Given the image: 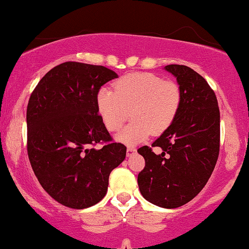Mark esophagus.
Masks as SVG:
<instances>
[{
    "mask_svg": "<svg viewBox=\"0 0 249 249\" xmlns=\"http://www.w3.org/2000/svg\"><path fill=\"white\" fill-rule=\"evenodd\" d=\"M135 152H137V149H135L134 147H131V146H128V147H127V149H126V154H127V156H132Z\"/></svg>",
    "mask_w": 249,
    "mask_h": 249,
    "instance_id": "34e87169",
    "label": "esophagus"
}]
</instances>
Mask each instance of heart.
Masks as SVG:
<instances>
[{"mask_svg": "<svg viewBox=\"0 0 249 249\" xmlns=\"http://www.w3.org/2000/svg\"><path fill=\"white\" fill-rule=\"evenodd\" d=\"M180 105L178 85L149 72L124 75L115 83V90L103 87L96 95L97 112L109 131L121 130L131 111L133 121L116 135V140L128 146L142 142L152 133H164Z\"/></svg>", "mask_w": 249, "mask_h": 249, "instance_id": "obj_1", "label": "heart"}]
</instances>
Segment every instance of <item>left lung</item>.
<instances>
[{
	"instance_id": "left-lung-1",
	"label": "left lung",
	"mask_w": 249,
	"mask_h": 249,
	"mask_svg": "<svg viewBox=\"0 0 249 249\" xmlns=\"http://www.w3.org/2000/svg\"><path fill=\"white\" fill-rule=\"evenodd\" d=\"M164 70L177 79L180 109L152 144L161 154L148 146L138 149L146 161L138 185L150 203L174 209L194 199L213 174L219 154V109L213 90L193 69L170 64Z\"/></svg>"
}]
</instances>
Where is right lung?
<instances>
[{
  "label": "right lung",
  "mask_w": 249,
  "mask_h": 249,
  "mask_svg": "<svg viewBox=\"0 0 249 249\" xmlns=\"http://www.w3.org/2000/svg\"><path fill=\"white\" fill-rule=\"evenodd\" d=\"M102 65L65 62L47 72L27 105V153L37 180L53 199L72 209L100 202L109 175L126 156L110 142L96 108L100 88L116 79ZM107 143L101 150L91 146Z\"/></svg>",
  "instance_id": "right-lung-1"
}]
</instances>
